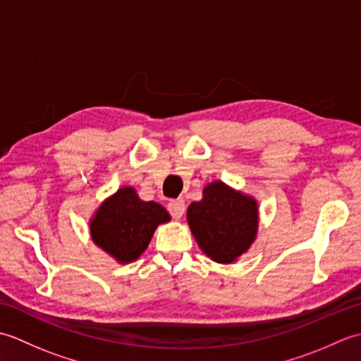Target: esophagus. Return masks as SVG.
<instances>
[{"label": "esophagus", "instance_id": "esophagus-1", "mask_svg": "<svg viewBox=\"0 0 361 361\" xmlns=\"http://www.w3.org/2000/svg\"><path fill=\"white\" fill-rule=\"evenodd\" d=\"M167 209H169V212H171V216L173 219H181L183 214H185V211H186V204H185V202L178 198V200H172L171 203H169Z\"/></svg>", "mask_w": 361, "mask_h": 361}]
</instances>
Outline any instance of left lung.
<instances>
[{
    "instance_id": "obj_1",
    "label": "left lung",
    "mask_w": 361,
    "mask_h": 361,
    "mask_svg": "<svg viewBox=\"0 0 361 361\" xmlns=\"http://www.w3.org/2000/svg\"><path fill=\"white\" fill-rule=\"evenodd\" d=\"M188 224L206 256L219 264H231L256 239L257 202L224 181H212L203 189L202 200L189 204Z\"/></svg>"
}]
</instances>
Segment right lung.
Instances as JSON below:
<instances>
[{
    "label": "right lung",
    "mask_w": 361,
    "mask_h": 361,
    "mask_svg": "<svg viewBox=\"0 0 361 361\" xmlns=\"http://www.w3.org/2000/svg\"><path fill=\"white\" fill-rule=\"evenodd\" d=\"M171 220L157 202H142L133 188H121L106 198L90 221L91 239L119 264H130L149 247L161 224Z\"/></svg>",
    "instance_id": "1"
}]
</instances>
